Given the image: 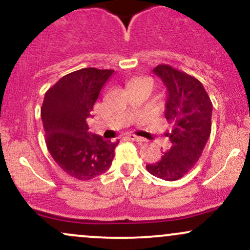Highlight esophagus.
Returning a JSON list of instances; mask_svg holds the SVG:
<instances>
[{
  "mask_svg": "<svg viewBox=\"0 0 250 250\" xmlns=\"http://www.w3.org/2000/svg\"><path fill=\"white\" fill-rule=\"evenodd\" d=\"M129 139L133 140L135 142H146L145 139H142V137L140 136H136V135H129Z\"/></svg>",
  "mask_w": 250,
  "mask_h": 250,
  "instance_id": "34e87169",
  "label": "esophagus"
}]
</instances>
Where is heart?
I'll list each match as a JSON object with an SVG mask.
<instances>
[{
	"label": "heart",
	"mask_w": 250,
	"mask_h": 250,
	"mask_svg": "<svg viewBox=\"0 0 250 250\" xmlns=\"http://www.w3.org/2000/svg\"><path fill=\"white\" fill-rule=\"evenodd\" d=\"M137 80H140V79H135V80H133V81H131V82H134V81H137Z\"/></svg>",
	"instance_id": "1"
}]
</instances>
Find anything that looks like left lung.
Listing matches in <instances>:
<instances>
[{
  "instance_id": "left-lung-1",
  "label": "left lung",
  "mask_w": 250,
  "mask_h": 250,
  "mask_svg": "<svg viewBox=\"0 0 250 250\" xmlns=\"http://www.w3.org/2000/svg\"><path fill=\"white\" fill-rule=\"evenodd\" d=\"M153 71L167 88L165 115L173 129L167 134L170 149L146 168L159 179L175 181L185 176L202 155L210 136L213 103L194 76L169 64H159Z\"/></svg>"
}]
</instances>
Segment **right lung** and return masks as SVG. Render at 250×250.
<instances>
[{"label":"right lung","instance_id":"add662e5","mask_svg":"<svg viewBox=\"0 0 250 250\" xmlns=\"http://www.w3.org/2000/svg\"><path fill=\"white\" fill-rule=\"evenodd\" d=\"M113 69L83 68L60 79L47 90L41 107L45 145L59 167L87 181L108 170L119 141H104L88 131L100 91Z\"/></svg>","mask_w":250,"mask_h":250}]
</instances>
